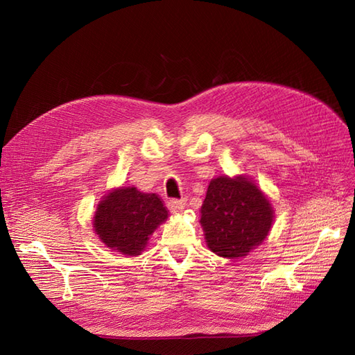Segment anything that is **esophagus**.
<instances>
[{"label": "esophagus", "mask_w": 355, "mask_h": 355, "mask_svg": "<svg viewBox=\"0 0 355 355\" xmlns=\"http://www.w3.org/2000/svg\"><path fill=\"white\" fill-rule=\"evenodd\" d=\"M167 206L173 213H180L187 206V200L185 198H182V200H175V198L173 200H168Z\"/></svg>", "instance_id": "obj_1"}]
</instances>
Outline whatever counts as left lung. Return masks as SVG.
<instances>
[{"mask_svg": "<svg viewBox=\"0 0 355 355\" xmlns=\"http://www.w3.org/2000/svg\"><path fill=\"white\" fill-rule=\"evenodd\" d=\"M272 220L270 200L249 178L211 179L200 223L213 253L230 259L245 256L266 239Z\"/></svg>", "mask_w": 355, "mask_h": 355, "instance_id": "obj_1", "label": "left lung"}]
</instances>
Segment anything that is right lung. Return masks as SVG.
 Wrapping results in <instances>:
<instances>
[{
	"instance_id": "1",
	"label": "right lung",
	"mask_w": 355,
	"mask_h": 355,
	"mask_svg": "<svg viewBox=\"0 0 355 355\" xmlns=\"http://www.w3.org/2000/svg\"><path fill=\"white\" fill-rule=\"evenodd\" d=\"M167 218L168 211L157 194H145L135 187L116 188L98 204L93 228L106 247L125 256H137Z\"/></svg>"
}]
</instances>
